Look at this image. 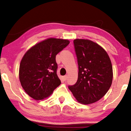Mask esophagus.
Returning <instances> with one entry per match:
<instances>
[{"label": "esophagus", "mask_w": 131, "mask_h": 131, "mask_svg": "<svg viewBox=\"0 0 131 131\" xmlns=\"http://www.w3.org/2000/svg\"><path fill=\"white\" fill-rule=\"evenodd\" d=\"M62 78L64 81H66L67 79V75H64V76L62 77Z\"/></svg>", "instance_id": "1"}]
</instances>
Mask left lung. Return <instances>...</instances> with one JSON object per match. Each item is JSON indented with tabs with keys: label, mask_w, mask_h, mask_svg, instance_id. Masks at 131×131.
<instances>
[{
	"label": "left lung",
	"mask_w": 131,
	"mask_h": 131,
	"mask_svg": "<svg viewBox=\"0 0 131 131\" xmlns=\"http://www.w3.org/2000/svg\"><path fill=\"white\" fill-rule=\"evenodd\" d=\"M78 65V80L68 89L78 102L90 104L96 102L108 91L113 73L111 60L104 49L88 39L73 41Z\"/></svg>",
	"instance_id": "1"
}]
</instances>
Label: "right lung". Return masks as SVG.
<instances>
[{
  "instance_id": "right-lung-1",
  "label": "right lung",
  "mask_w": 131,
  "mask_h": 131,
  "mask_svg": "<svg viewBox=\"0 0 131 131\" xmlns=\"http://www.w3.org/2000/svg\"><path fill=\"white\" fill-rule=\"evenodd\" d=\"M69 43L68 40L48 38L26 51L20 63L19 78L25 92L36 100L51 95L61 81L56 57Z\"/></svg>"
}]
</instances>
